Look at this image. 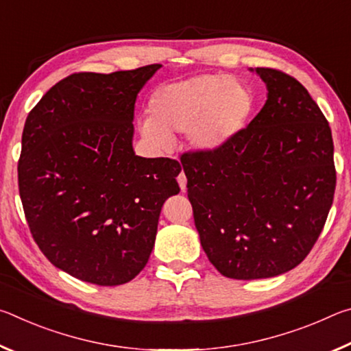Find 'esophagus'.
Segmentation results:
<instances>
[{"label": "esophagus", "mask_w": 351, "mask_h": 351, "mask_svg": "<svg viewBox=\"0 0 351 351\" xmlns=\"http://www.w3.org/2000/svg\"><path fill=\"white\" fill-rule=\"evenodd\" d=\"M178 184H180V187H181L182 192H186V189H187V178H186V175H184V171H181L180 176H178Z\"/></svg>", "instance_id": "34e87169"}]
</instances>
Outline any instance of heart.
Segmentation results:
<instances>
[{
    "label": "heart",
    "mask_w": 351,
    "mask_h": 351,
    "mask_svg": "<svg viewBox=\"0 0 351 351\" xmlns=\"http://www.w3.org/2000/svg\"><path fill=\"white\" fill-rule=\"evenodd\" d=\"M257 105L252 86L226 74H198L159 86L152 94L150 117L141 133L156 148H167L171 134L186 133L193 150L217 152L247 128Z\"/></svg>",
    "instance_id": "obj_1"
}]
</instances>
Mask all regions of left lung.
<instances>
[{
    "instance_id": "1",
    "label": "left lung",
    "mask_w": 351,
    "mask_h": 351,
    "mask_svg": "<svg viewBox=\"0 0 351 351\" xmlns=\"http://www.w3.org/2000/svg\"><path fill=\"white\" fill-rule=\"evenodd\" d=\"M266 102L247 128L212 153L181 158L199 241L223 276L285 274L310 254L332 204L328 122L294 77L249 68Z\"/></svg>"
}]
</instances>
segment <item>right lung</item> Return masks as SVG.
I'll use <instances>...</instances> for the list:
<instances>
[{
    "instance_id": "1",
    "label": "right lung",
    "mask_w": 351,
    "mask_h": 351,
    "mask_svg": "<svg viewBox=\"0 0 351 351\" xmlns=\"http://www.w3.org/2000/svg\"><path fill=\"white\" fill-rule=\"evenodd\" d=\"M161 66L73 74L26 119L19 187L27 224L47 260L79 280H133L164 203L180 193V162L133 150L136 99Z\"/></svg>"
}]
</instances>
